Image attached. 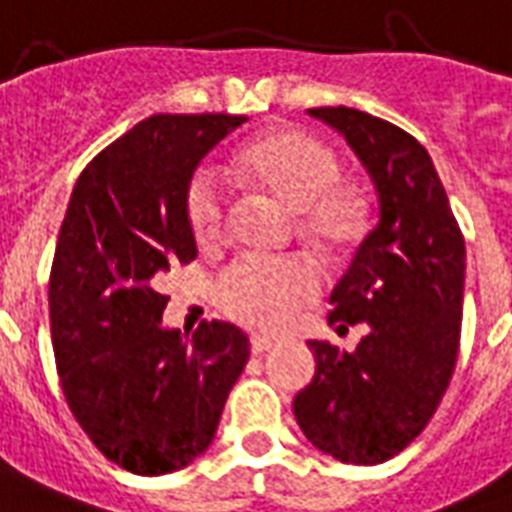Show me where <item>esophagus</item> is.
<instances>
[{"label":"esophagus","instance_id":"obj_1","mask_svg":"<svg viewBox=\"0 0 512 512\" xmlns=\"http://www.w3.org/2000/svg\"><path fill=\"white\" fill-rule=\"evenodd\" d=\"M271 347H274V339L260 336V333H255V336H252V352H255V355H263V352H268Z\"/></svg>","mask_w":512,"mask_h":512}]
</instances>
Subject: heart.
Returning <instances> with one entry per match:
<instances>
[{"mask_svg":"<svg viewBox=\"0 0 512 512\" xmlns=\"http://www.w3.org/2000/svg\"><path fill=\"white\" fill-rule=\"evenodd\" d=\"M238 173L298 214V227L323 249H342L358 236L363 206L339 184V154L304 130H271L246 143L236 157ZM189 230L200 246L225 233V195L211 173H198L187 195ZM320 293V271L306 257L238 260L217 285L219 309L255 331L276 333Z\"/></svg>","mask_w":512,"mask_h":512,"instance_id":"obj_1","label":"heart"}]
</instances>
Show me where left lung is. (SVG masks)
Returning a JSON list of instances; mask_svg holds the SVG:
<instances>
[{"label": "left lung", "instance_id": "left-lung-1", "mask_svg": "<svg viewBox=\"0 0 512 512\" xmlns=\"http://www.w3.org/2000/svg\"><path fill=\"white\" fill-rule=\"evenodd\" d=\"M372 176L380 219L331 293L328 323H366L352 352L309 342L317 372L293 401L314 448L344 464H382L437 412L456 369L464 236L429 151L410 132L355 108H312Z\"/></svg>", "mask_w": 512, "mask_h": 512}]
</instances>
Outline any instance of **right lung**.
I'll list each match as a JSON object with an SVG mask.
<instances>
[{
	"label": "right lung",
	"mask_w": 512,
	"mask_h": 512,
	"mask_svg": "<svg viewBox=\"0 0 512 512\" xmlns=\"http://www.w3.org/2000/svg\"><path fill=\"white\" fill-rule=\"evenodd\" d=\"M230 113H157L94 157L75 184L48 282L51 342L70 412L102 456L135 475L187 467L217 434L249 339L200 323L162 328V276L192 263V173L241 127Z\"/></svg>",
	"instance_id": "add662e5"
}]
</instances>
